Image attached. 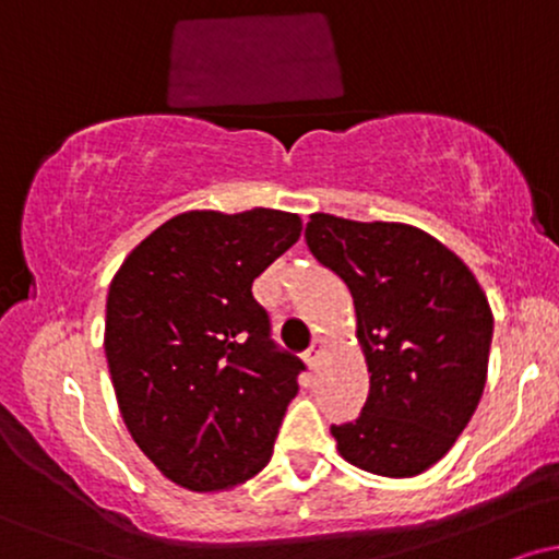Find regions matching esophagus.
<instances>
[{
    "instance_id": "1",
    "label": "esophagus",
    "mask_w": 559,
    "mask_h": 559,
    "mask_svg": "<svg viewBox=\"0 0 559 559\" xmlns=\"http://www.w3.org/2000/svg\"><path fill=\"white\" fill-rule=\"evenodd\" d=\"M320 357H323V338L316 336V338H312L310 349L305 352V360H307V365H310L312 370H316L318 362H320Z\"/></svg>"
}]
</instances>
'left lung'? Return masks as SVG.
<instances>
[{"label": "left lung", "mask_w": 559, "mask_h": 559, "mask_svg": "<svg viewBox=\"0 0 559 559\" xmlns=\"http://www.w3.org/2000/svg\"><path fill=\"white\" fill-rule=\"evenodd\" d=\"M305 239L352 292L370 373L360 418L331 426L338 452L378 476H418L449 452L484 394L486 294L457 254L413 226L316 213Z\"/></svg>", "instance_id": "left-lung-1"}]
</instances>
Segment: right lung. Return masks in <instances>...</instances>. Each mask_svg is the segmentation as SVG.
Returning a JSON list of instances; mask_svg holds the SVG:
<instances>
[{"label":"right lung","instance_id":"obj_1","mask_svg":"<svg viewBox=\"0 0 559 559\" xmlns=\"http://www.w3.org/2000/svg\"><path fill=\"white\" fill-rule=\"evenodd\" d=\"M299 234L281 210H191L115 273L105 355L120 415L183 489H230L271 460L305 362L273 342L252 284Z\"/></svg>","mask_w":559,"mask_h":559}]
</instances>
